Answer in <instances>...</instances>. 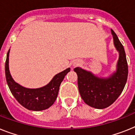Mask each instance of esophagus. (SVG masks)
I'll use <instances>...</instances> for the list:
<instances>
[{"mask_svg":"<svg viewBox=\"0 0 135 135\" xmlns=\"http://www.w3.org/2000/svg\"><path fill=\"white\" fill-rule=\"evenodd\" d=\"M78 64H79V62H74L73 65L75 66V65H78Z\"/></svg>","mask_w":135,"mask_h":135,"instance_id":"1","label":"esophagus"}]
</instances>
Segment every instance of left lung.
Wrapping results in <instances>:
<instances>
[{
	"instance_id": "obj_1",
	"label": "left lung",
	"mask_w": 135,
	"mask_h": 135,
	"mask_svg": "<svg viewBox=\"0 0 135 135\" xmlns=\"http://www.w3.org/2000/svg\"><path fill=\"white\" fill-rule=\"evenodd\" d=\"M114 45L119 57L117 71L108 78H98L80 67L74 69L78 75L79 92L87 105L97 109L110 106L123 91L128 78V64L125 51L116 33L111 29Z\"/></svg>"
}]
</instances>
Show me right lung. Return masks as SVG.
Returning a JSON list of instances; mask_svg holds the SVG:
<instances>
[{
  "label": "right lung",
  "instance_id": "obj_1",
  "mask_svg": "<svg viewBox=\"0 0 135 135\" xmlns=\"http://www.w3.org/2000/svg\"><path fill=\"white\" fill-rule=\"evenodd\" d=\"M9 50L7 54L5 62V77L8 86L16 99L23 107L30 110L40 111L51 106L57 98L61 82L70 71V68L55 75L51 81L45 86L38 89H27L13 80L9 70Z\"/></svg>",
  "mask_w": 135,
  "mask_h": 135
}]
</instances>
